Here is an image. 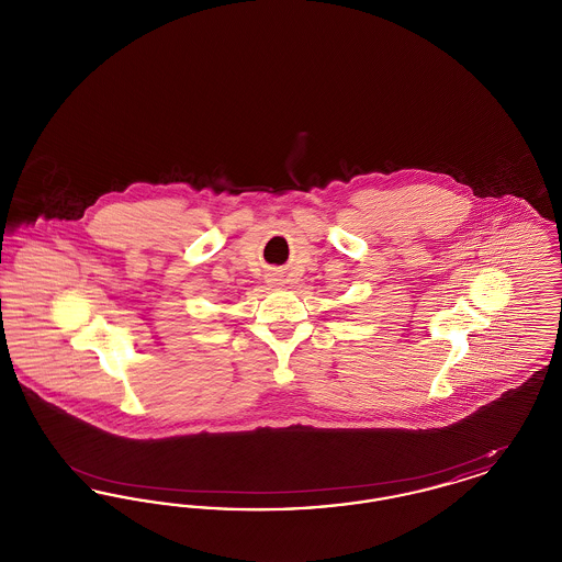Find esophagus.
<instances>
[{
  "label": "esophagus",
  "instance_id": "1",
  "mask_svg": "<svg viewBox=\"0 0 562 562\" xmlns=\"http://www.w3.org/2000/svg\"><path fill=\"white\" fill-rule=\"evenodd\" d=\"M271 280H273V282H278V278H271Z\"/></svg>",
  "mask_w": 562,
  "mask_h": 562
}]
</instances>
